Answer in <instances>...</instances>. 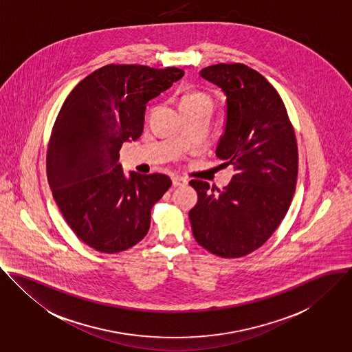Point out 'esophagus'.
I'll list each match as a JSON object with an SVG mask.
<instances>
[{
  "label": "esophagus",
  "mask_w": 352,
  "mask_h": 352,
  "mask_svg": "<svg viewBox=\"0 0 352 352\" xmlns=\"http://www.w3.org/2000/svg\"><path fill=\"white\" fill-rule=\"evenodd\" d=\"M171 181H173V186H182V185H186V184H188V179H186V178L178 177V175L173 177Z\"/></svg>",
  "instance_id": "34e87169"
}]
</instances>
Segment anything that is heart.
Returning a JSON list of instances; mask_svg holds the SVG:
<instances>
[{
	"label": "heart",
	"mask_w": 352,
	"mask_h": 352,
	"mask_svg": "<svg viewBox=\"0 0 352 352\" xmlns=\"http://www.w3.org/2000/svg\"><path fill=\"white\" fill-rule=\"evenodd\" d=\"M181 108H192V107H209L212 108V98L208 93L202 90H186L181 96Z\"/></svg>",
	"instance_id": "obj_1"
}]
</instances>
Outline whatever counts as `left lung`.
Instances as JSON below:
<instances>
[{"mask_svg":"<svg viewBox=\"0 0 352 352\" xmlns=\"http://www.w3.org/2000/svg\"><path fill=\"white\" fill-rule=\"evenodd\" d=\"M199 74L227 94L216 155L234 166V175L223 190L190 181L198 195L189 212L192 230L206 251L241 258L262 247L289 210L298 174L296 133L280 96L254 69L219 63Z\"/></svg>","mask_w":352,"mask_h":352,"instance_id":"obj_1","label":"left lung"}]
</instances>
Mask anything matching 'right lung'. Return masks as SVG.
I'll use <instances>...</instances> for the list:
<instances>
[{
  "mask_svg": "<svg viewBox=\"0 0 352 352\" xmlns=\"http://www.w3.org/2000/svg\"><path fill=\"white\" fill-rule=\"evenodd\" d=\"M184 74L177 67L107 65L79 82L56 116L48 185L69 227L96 251H125L150 230L151 209L171 179L133 171L125 178L118 153L124 142L140 138L146 104Z\"/></svg>",
  "mask_w": 352,
  "mask_h": 352,
  "instance_id": "1",
  "label": "right lung"
}]
</instances>
